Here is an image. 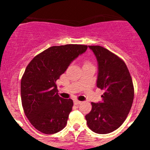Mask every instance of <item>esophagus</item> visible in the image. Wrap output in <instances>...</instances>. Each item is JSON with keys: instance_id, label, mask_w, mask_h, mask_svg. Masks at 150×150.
I'll return each mask as SVG.
<instances>
[{"instance_id": "34e87169", "label": "esophagus", "mask_w": 150, "mask_h": 150, "mask_svg": "<svg viewBox=\"0 0 150 150\" xmlns=\"http://www.w3.org/2000/svg\"><path fill=\"white\" fill-rule=\"evenodd\" d=\"M74 104H75V105H79V104H81L82 101H80V100H74Z\"/></svg>"}]
</instances>
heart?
Instances as JSON below:
<instances>
[{
    "label": "heart",
    "instance_id": "obj_1",
    "mask_svg": "<svg viewBox=\"0 0 150 150\" xmlns=\"http://www.w3.org/2000/svg\"><path fill=\"white\" fill-rule=\"evenodd\" d=\"M88 64V63H86V64Z\"/></svg>",
    "mask_w": 150,
    "mask_h": 150
}]
</instances>
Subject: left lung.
<instances>
[{
	"instance_id": "8db88e82",
	"label": "left lung",
	"mask_w": 150,
	"mask_h": 150,
	"mask_svg": "<svg viewBox=\"0 0 150 150\" xmlns=\"http://www.w3.org/2000/svg\"><path fill=\"white\" fill-rule=\"evenodd\" d=\"M98 64L97 87L104 90L102 101L91 103L86 116L88 127L97 134H108L121 126L132 108L133 82L124 61L100 46H88Z\"/></svg>"
}]
</instances>
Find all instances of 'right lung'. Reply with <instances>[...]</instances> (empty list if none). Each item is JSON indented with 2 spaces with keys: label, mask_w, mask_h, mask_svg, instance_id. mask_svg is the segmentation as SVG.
<instances>
[{
  "label": "right lung",
  "mask_w": 150,
  "mask_h": 150,
  "mask_svg": "<svg viewBox=\"0 0 150 150\" xmlns=\"http://www.w3.org/2000/svg\"><path fill=\"white\" fill-rule=\"evenodd\" d=\"M87 48L78 44L51 46L28 64L21 80L22 107L30 124L42 133L55 134L66 126L74 102L59 97L55 83Z\"/></svg>",
  "instance_id": "right-lung-1"
}]
</instances>
